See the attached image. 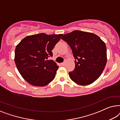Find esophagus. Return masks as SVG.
I'll list each match as a JSON object with an SVG mask.
<instances>
[{"label": "esophagus", "mask_w": 120, "mask_h": 120, "mask_svg": "<svg viewBox=\"0 0 120 120\" xmlns=\"http://www.w3.org/2000/svg\"><path fill=\"white\" fill-rule=\"evenodd\" d=\"M61 66H64L65 65V62H62V63H61Z\"/></svg>", "instance_id": "1"}]
</instances>
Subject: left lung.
<instances>
[{
    "instance_id": "1",
    "label": "left lung",
    "mask_w": 120,
    "mask_h": 120,
    "mask_svg": "<svg viewBox=\"0 0 120 120\" xmlns=\"http://www.w3.org/2000/svg\"><path fill=\"white\" fill-rule=\"evenodd\" d=\"M72 49L75 68L69 72L72 80L80 85H87L96 81L107 64V48L101 38L94 34L75 30L62 36Z\"/></svg>"
}]
</instances>
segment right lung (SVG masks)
<instances>
[{
    "instance_id": "right-lung-1",
    "label": "right lung",
    "mask_w": 120,
    "mask_h": 120,
    "mask_svg": "<svg viewBox=\"0 0 120 120\" xmlns=\"http://www.w3.org/2000/svg\"><path fill=\"white\" fill-rule=\"evenodd\" d=\"M63 34L44 33L28 36L15 49V62L24 80L36 86H45L54 79L59 66L52 60V50Z\"/></svg>"
}]
</instances>
